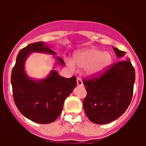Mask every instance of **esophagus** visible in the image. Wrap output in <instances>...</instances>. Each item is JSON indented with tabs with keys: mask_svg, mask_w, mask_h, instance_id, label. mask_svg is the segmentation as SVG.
<instances>
[{
	"mask_svg": "<svg viewBox=\"0 0 146 146\" xmlns=\"http://www.w3.org/2000/svg\"><path fill=\"white\" fill-rule=\"evenodd\" d=\"M77 86H83V83H82V81L80 78L79 77H77Z\"/></svg>",
	"mask_w": 146,
	"mask_h": 146,
	"instance_id": "1",
	"label": "esophagus"
}]
</instances>
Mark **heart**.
<instances>
[{
    "instance_id": "obj_1",
    "label": "heart",
    "mask_w": 146,
    "mask_h": 146,
    "mask_svg": "<svg viewBox=\"0 0 146 146\" xmlns=\"http://www.w3.org/2000/svg\"><path fill=\"white\" fill-rule=\"evenodd\" d=\"M111 55L108 52L96 49H89L77 54L74 63L80 68L88 67V72L93 74H99L111 64Z\"/></svg>"
}]
</instances>
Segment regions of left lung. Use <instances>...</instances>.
Wrapping results in <instances>:
<instances>
[{
    "label": "left lung",
    "instance_id": "left-lung-1",
    "mask_svg": "<svg viewBox=\"0 0 146 146\" xmlns=\"http://www.w3.org/2000/svg\"><path fill=\"white\" fill-rule=\"evenodd\" d=\"M113 49L118 58L126 53ZM135 80V68L129 60H120L99 74L85 78L87 95L82 104L88 119L94 123L105 124L123 114L133 96Z\"/></svg>",
    "mask_w": 146,
    "mask_h": 146
}]
</instances>
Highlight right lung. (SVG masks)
<instances>
[{"label": "right lung", "instance_id": "right-lung-1", "mask_svg": "<svg viewBox=\"0 0 146 146\" xmlns=\"http://www.w3.org/2000/svg\"><path fill=\"white\" fill-rule=\"evenodd\" d=\"M32 52L55 54L43 42L30 44L20 50L11 72L13 98L24 116L36 123L46 124L55 121L60 115L66 98L77 86V77L66 78L52 71L48 77L39 82L28 78L24 64L27 56ZM57 58L64 64L63 59Z\"/></svg>", "mask_w": 146, "mask_h": 146}]
</instances>
